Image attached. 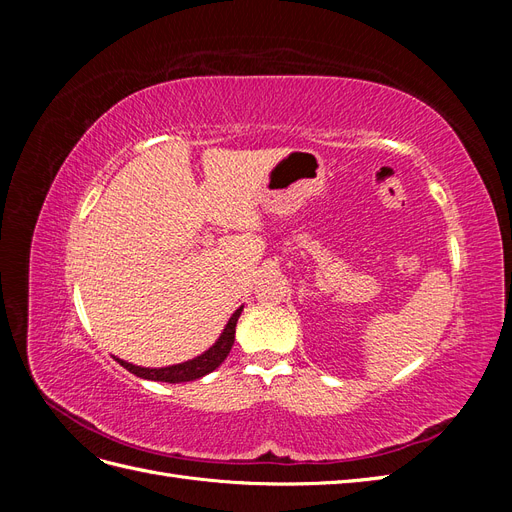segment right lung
Returning <instances> with one entry per match:
<instances>
[{
	"label": "right lung",
	"mask_w": 512,
	"mask_h": 512,
	"mask_svg": "<svg viewBox=\"0 0 512 512\" xmlns=\"http://www.w3.org/2000/svg\"><path fill=\"white\" fill-rule=\"evenodd\" d=\"M243 312V307H239L232 318L228 320L224 333L220 335L218 342H215L205 354L196 356L192 361H185L179 365H170V367H160V369H149V367H138L126 361H119L121 367H126L128 371H132L134 376L138 378H145V380H156V382H170V384H177V382H190V380H198L211 371L215 367H220L224 363V359L228 356L232 344H235V327H237V320Z\"/></svg>",
	"instance_id": "right-lung-1"
}]
</instances>
